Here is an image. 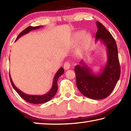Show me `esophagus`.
Returning a JSON list of instances; mask_svg holds the SVG:
<instances>
[{"label":"esophagus","instance_id":"esophagus-1","mask_svg":"<svg viewBox=\"0 0 131 131\" xmlns=\"http://www.w3.org/2000/svg\"><path fill=\"white\" fill-rule=\"evenodd\" d=\"M63 68L65 70H68L70 68V63L69 62H66L64 63Z\"/></svg>","mask_w":131,"mask_h":131}]
</instances>
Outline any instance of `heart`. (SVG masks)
<instances>
[{"label":"heart","mask_w":131,"mask_h":131,"mask_svg":"<svg viewBox=\"0 0 131 131\" xmlns=\"http://www.w3.org/2000/svg\"><path fill=\"white\" fill-rule=\"evenodd\" d=\"M84 32H78L75 35V41L77 42L81 37L83 36ZM91 40V36L90 34H86L83 36V38H82V44L83 46L87 47L90 44Z\"/></svg>","instance_id":"obj_1"}]
</instances>
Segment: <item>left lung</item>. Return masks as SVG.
I'll return each instance as SVG.
<instances>
[{
    "instance_id": "8db88e82",
    "label": "left lung",
    "mask_w": 131,
    "mask_h": 131,
    "mask_svg": "<svg viewBox=\"0 0 131 131\" xmlns=\"http://www.w3.org/2000/svg\"><path fill=\"white\" fill-rule=\"evenodd\" d=\"M96 25L95 40H101L107 48L106 65L99 74H96L81 60L80 65L74 67V72L77 87L81 94L91 99H102L107 97L114 90L119 79L121 69L116 41L101 23L97 21Z\"/></svg>"
}]
</instances>
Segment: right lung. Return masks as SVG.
<instances>
[{"mask_svg":"<svg viewBox=\"0 0 131 131\" xmlns=\"http://www.w3.org/2000/svg\"><path fill=\"white\" fill-rule=\"evenodd\" d=\"M43 26H28V28H26L25 29H24L23 31L19 34L18 36L17 37V39L15 40V41L17 40L19 37L21 36H23V35L28 34L30 32V31L35 29H37L40 28ZM64 73V69L63 68H61L59 69L58 70L57 73L55 74L54 80H53V83H52V86L51 87V89L47 94L43 95H28L26 94L23 92H22L21 90H19L18 88L15 87V85L13 83L12 81V79L11 78V76L10 75V79L11 83H12V85L14 89L15 90L18 94H19V96H20L22 98L24 99L25 101L27 102L28 103H32V104H42L44 103L47 102L51 100L53 97L54 96V95L56 94L58 90V85H57V81L59 77H60L62 74H63Z\"/></svg>","mask_w":131,"mask_h":131,"instance_id":"add662e5","label":"right lung"}]
</instances>
